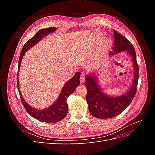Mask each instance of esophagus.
Instances as JSON below:
<instances>
[{
    "instance_id": "1",
    "label": "esophagus",
    "mask_w": 155,
    "mask_h": 155,
    "mask_svg": "<svg viewBox=\"0 0 155 155\" xmlns=\"http://www.w3.org/2000/svg\"><path fill=\"white\" fill-rule=\"evenodd\" d=\"M85 79H86V74L82 73V74L81 75V76H80V81L81 83L85 82Z\"/></svg>"
}]
</instances>
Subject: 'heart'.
<instances>
[{
	"mask_svg": "<svg viewBox=\"0 0 155 155\" xmlns=\"http://www.w3.org/2000/svg\"><path fill=\"white\" fill-rule=\"evenodd\" d=\"M111 45V42L109 39H105L102 43V47L104 50H107L109 48Z\"/></svg>",
	"mask_w": 155,
	"mask_h": 155,
	"instance_id": "obj_1",
	"label": "heart"
}]
</instances>
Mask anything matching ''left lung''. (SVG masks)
I'll return each instance as SVG.
<instances>
[{
	"label": "left lung",
	"mask_w": 155,
	"mask_h": 155,
	"mask_svg": "<svg viewBox=\"0 0 155 155\" xmlns=\"http://www.w3.org/2000/svg\"><path fill=\"white\" fill-rule=\"evenodd\" d=\"M114 46L110 55L127 51L132 57L134 65V76L132 86L125 94L111 97L102 92L97 84L96 75L90 74L86 77L85 85L87 88L86 100L91 114L97 118L107 119L114 118L121 113L133 101L137 91L139 78V68L137 61V54L133 45L125 37L114 30Z\"/></svg>",
	"instance_id": "left-lung-1"
}]
</instances>
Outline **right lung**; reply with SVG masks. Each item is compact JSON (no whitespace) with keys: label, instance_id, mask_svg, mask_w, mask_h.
I'll return each mask as SVG.
<instances>
[{"label":"right lung","instance_id":"right-lung-1","mask_svg":"<svg viewBox=\"0 0 155 155\" xmlns=\"http://www.w3.org/2000/svg\"><path fill=\"white\" fill-rule=\"evenodd\" d=\"M56 30V28L50 27L48 28L41 29L36 33V34L28 41L23 46V48L20 54L19 59H18V66L17 72V88L18 93H19L22 104L24 106L25 109L28 112V113L30 114L34 118L39 120L43 122L46 123H56L64 119L68 113V105L67 100L68 97L76 90V87L79 85V77H80V72H78L75 74L73 78L68 80L62 89L58 100L55 101L50 107L46 108L45 109L39 110L35 109L34 108L30 107L25 101L22 97L19 88V82H18V70H19L21 61L25 55V53L27 50H28L32 46L36 45L38 42L43 37L52 33Z\"/></svg>","mask_w":155,"mask_h":155}]
</instances>
